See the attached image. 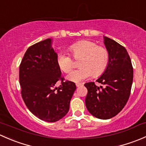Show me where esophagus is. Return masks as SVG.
<instances>
[{
	"label": "esophagus",
	"mask_w": 146,
	"mask_h": 146,
	"mask_svg": "<svg viewBox=\"0 0 146 146\" xmlns=\"http://www.w3.org/2000/svg\"><path fill=\"white\" fill-rule=\"evenodd\" d=\"M82 84L81 83H76V87H77V88H79V87H80V86H82Z\"/></svg>",
	"instance_id": "esophagus-1"
}]
</instances>
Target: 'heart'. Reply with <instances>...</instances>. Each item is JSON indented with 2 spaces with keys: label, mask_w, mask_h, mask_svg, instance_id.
I'll return each mask as SVG.
<instances>
[{
  "label": "heart",
  "mask_w": 146,
  "mask_h": 146,
  "mask_svg": "<svg viewBox=\"0 0 146 146\" xmlns=\"http://www.w3.org/2000/svg\"><path fill=\"white\" fill-rule=\"evenodd\" d=\"M69 50L75 58H82L81 68L74 70L67 76V79L74 82H81L93 75L99 76L105 70L109 63V52L107 48L98 46L90 40H82L69 46ZM56 62L64 73H68L73 67V58L66 53L58 54Z\"/></svg>",
  "instance_id": "b5f03b06"
}]
</instances>
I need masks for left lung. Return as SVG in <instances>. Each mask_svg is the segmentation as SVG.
<instances>
[{
	"mask_svg": "<svg viewBox=\"0 0 146 146\" xmlns=\"http://www.w3.org/2000/svg\"><path fill=\"white\" fill-rule=\"evenodd\" d=\"M104 44L109 52L107 68L97 82L85 83L88 95L85 105L88 111L100 119H109L119 114L130 96L133 82V67L126 48L110 38L104 36Z\"/></svg>",
	"mask_w": 146,
	"mask_h": 146,
	"instance_id": "1",
	"label": "left lung"
}]
</instances>
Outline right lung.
I'll return each instance as SVG.
<instances>
[{"label":"right lung","instance_id":"right-lung-1","mask_svg":"<svg viewBox=\"0 0 146 146\" xmlns=\"http://www.w3.org/2000/svg\"><path fill=\"white\" fill-rule=\"evenodd\" d=\"M51 44L52 39H46L29 46L19 70L26 106L34 115L47 122H56L66 115L76 89L74 82L64 80ZM58 80L62 85L54 88Z\"/></svg>","mask_w":146,"mask_h":146}]
</instances>
